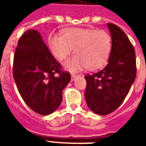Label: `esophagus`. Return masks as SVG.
Wrapping results in <instances>:
<instances>
[{
  "mask_svg": "<svg viewBox=\"0 0 146 146\" xmlns=\"http://www.w3.org/2000/svg\"><path fill=\"white\" fill-rule=\"evenodd\" d=\"M78 76V75H75V74H72L71 75V81H73L74 80L76 79V77Z\"/></svg>",
  "mask_w": 146,
  "mask_h": 146,
  "instance_id": "obj_1",
  "label": "esophagus"
}]
</instances>
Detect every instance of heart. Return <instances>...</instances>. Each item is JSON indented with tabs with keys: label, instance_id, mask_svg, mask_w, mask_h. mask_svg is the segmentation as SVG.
I'll return each instance as SVG.
<instances>
[{
	"label": "heart",
	"instance_id": "b5f03b06",
	"mask_svg": "<svg viewBox=\"0 0 146 146\" xmlns=\"http://www.w3.org/2000/svg\"><path fill=\"white\" fill-rule=\"evenodd\" d=\"M49 45L54 57L60 61L74 49L76 55L66 61L64 67L70 72H76L85 67L95 70L103 66L110 56L112 40L105 30L73 28L66 30L62 36L51 35Z\"/></svg>",
	"mask_w": 146,
	"mask_h": 146
}]
</instances>
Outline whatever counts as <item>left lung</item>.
Segmentation results:
<instances>
[{"label":"left lung","mask_w":146,"mask_h":146,"mask_svg":"<svg viewBox=\"0 0 146 146\" xmlns=\"http://www.w3.org/2000/svg\"><path fill=\"white\" fill-rule=\"evenodd\" d=\"M112 48L108 64L92 75H86L85 98L89 109L98 115H107L119 107L136 77L135 51L119 27L108 23Z\"/></svg>","instance_id":"1"}]
</instances>
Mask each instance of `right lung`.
<instances>
[{
	"instance_id": "add662e5",
	"label": "right lung",
	"mask_w": 146,
	"mask_h": 146,
	"mask_svg": "<svg viewBox=\"0 0 146 146\" xmlns=\"http://www.w3.org/2000/svg\"><path fill=\"white\" fill-rule=\"evenodd\" d=\"M13 76L26 104L43 116L58 108L62 91L70 81V73L62 70L36 30L26 31L18 41Z\"/></svg>"
}]
</instances>
